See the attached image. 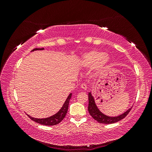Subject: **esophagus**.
<instances>
[{"label":"esophagus","mask_w":152,"mask_h":152,"mask_svg":"<svg viewBox=\"0 0 152 152\" xmlns=\"http://www.w3.org/2000/svg\"><path fill=\"white\" fill-rule=\"evenodd\" d=\"M80 87H81L82 89H84V90H86V89H87V85H86V84H82L81 86H80Z\"/></svg>","instance_id":"1"}]
</instances>
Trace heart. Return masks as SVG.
<instances>
[{"label": "heart", "instance_id": "heart-1", "mask_svg": "<svg viewBox=\"0 0 152 152\" xmlns=\"http://www.w3.org/2000/svg\"><path fill=\"white\" fill-rule=\"evenodd\" d=\"M110 61V58L107 54L99 50H93L85 54L83 56L84 65L88 68L97 66L99 68H103L107 66Z\"/></svg>", "mask_w": 152, "mask_h": 152}]
</instances>
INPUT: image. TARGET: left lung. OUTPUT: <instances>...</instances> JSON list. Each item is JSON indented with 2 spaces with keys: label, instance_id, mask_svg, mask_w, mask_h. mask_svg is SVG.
<instances>
[{
  "label": "left lung",
  "instance_id": "left-lung-1",
  "mask_svg": "<svg viewBox=\"0 0 152 152\" xmlns=\"http://www.w3.org/2000/svg\"><path fill=\"white\" fill-rule=\"evenodd\" d=\"M89 98V106H88V111L89 114L92 116L94 120L98 121L99 123L101 124H113L120 121L124 118H125L128 113L130 112L131 108L129 109L127 111L124 112L122 115L117 117H108L105 115L103 113L101 112L94 102V99L93 96L91 95V93H89L88 95Z\"/></svg>",
  "mask_w": 152,
  "mask_h": 152
}]
</instances>
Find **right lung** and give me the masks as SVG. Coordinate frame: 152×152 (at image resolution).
I'll return each mask as SVG.
<instances>
[{"mask_svg":"<svg viewBox=\"0 0 152 152\" xmlns=\"http://www.w3.org/2000/svg\"><path fill=\"white\" fill-rule=\"evenodd\" d=\"M44 48H35L33 50H31V51H34V50H43ZM72 97V94H69L66 100L65 101V103L63 104L62 108L60 109L59 111L56 113L54 115L45 118H36L30 117L29 115H27L28 117L31 119V120L34 121V122H36L37 123H39L40 124H42V125L45 126H54L57 125L59 122H61L63 118L65 117L66 114L68 111V105H69V102H70V99Z\"/></svg>","mask_w":152,"mask_h":152,"instance_id":"right-lung-1","label":"right lung"}]
</instances>
